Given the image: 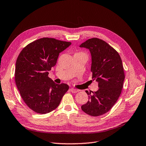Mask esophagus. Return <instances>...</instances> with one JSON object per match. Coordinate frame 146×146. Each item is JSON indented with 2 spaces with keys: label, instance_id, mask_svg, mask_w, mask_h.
<instances>
[{
  "label": "esophagus",
  "instance_id": "34e87169",
  "mask_svg": "<svg viewBox=\"0 0 146 146\" xmlns=\"http://www.w3.org/2000/svg\"><path fill=\"white\" fill-rule=\"evenodd\" d=\"M70 91L73 93H77L79 91V90H77V89H74V88H70Z\"/></svg>",
  "mask_w": 146,
  "mask_h": 146
}]
</instances>
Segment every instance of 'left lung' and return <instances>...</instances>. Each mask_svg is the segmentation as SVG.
Returning a JSON list of instances; mask_svg holds the SVG:
<instances>
[{"mask_svg": "<svg viewBox=\"0 0 146 146\" xmlns=\"http://www.w3.org/2000/svg\"><path fill=\"white\" fill-rule=\"evenodd\" d=\"M79 47L90 50L92 78L99 88L93 94L85 91L90 98L81 109L92 116L102 115L112 108L121 93L125 79L122 60L115 49L98 38L88 39Z\"/></svg>", "mask_w": 146, "mask_h": 146, "instance_id": "8db88e82", "label": "left lung"}]
</instances>
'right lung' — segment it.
<instances>
[{
  "instance_id": "add662e5",
  "label": "right lung",
  "mask_w": 146,
  "mask_h": 146,
  "mask_svg": "<svg viewBox=\"0 0 146 146\" xmlns=\"http://www.w3.org/2000/svg\"><path fill=\"white\" fill-rule=\"evenodd\" d=\"M71 42L44 37L30 43L19 54L15 80L27 106L37 113L46 114L57 107L69 86L56 84L48 77L60 53Z\"/></svg>"
}]
</instances>
